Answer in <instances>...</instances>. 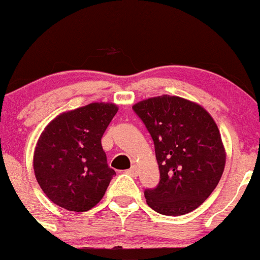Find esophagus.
<instances>
[{
	"mask_svg": "<svg viewBox=\"0 0 260 260\" xmlns=\"http://www.w3.org/2000/svg\"><path fill=\"white\" fill-rule=\"evenodd\" d=\"M126 173L130 174V176H133V177L138 176V168H136V166H131V168L127 169Z\"/></svg>",
	"mask_w": 260,
	"mask_h": 260,
	"instance_id": "1",
	"label": "esophagus"
}]
</instances>
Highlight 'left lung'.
Masks as SVG:
<instances>
[{
    "label": "left lung",
    "mask_w": 260,
    "mask_h": 260,
    "mask_svg": "<svg viewBox=\"0 0 260 260\" xmlns=\"http://www.w3.org/2000/svg\"><path fill=\"white\" fill-rule=\"evenodd\" d=\"M154 144L159 183L146 189L147 205L158 214L193 211L216 188L226 152L212 116L199 104L163 94L133 106Z\"/></svg>",
    "instance_id": "left-lung-1"
}]
</instances>
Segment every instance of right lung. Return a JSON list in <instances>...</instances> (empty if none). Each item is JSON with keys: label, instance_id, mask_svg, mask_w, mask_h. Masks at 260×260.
I'll return each mask as SVG.
<instances>
[{"label": "right lung", "instance_id": "right-lung-1", "mask_svg": "<svg viewBox=\"0 0 260 260\" xmlns=\"http://www.w3.org/2000/svg\"><path fill=\"white\" fill-rule=\"evenodd\" d=\"M116 112L113 103H91L57 115L44 129L34 151V173L60 208L88 211L106 194L115 172L101 140Z\"/></svg>", "mask_w": 260, "mask_h": 260}]
</instances>
